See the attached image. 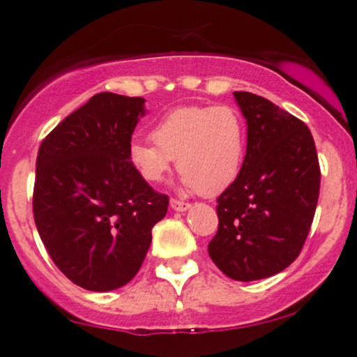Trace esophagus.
Wrapping results in <instances>:
<instances>
[{
    "mask_svg": "<svg viewBox=\"0 0 357 357\" xmlns=\"http://www.w3.org/2000/svg\"><path fill=\"white\" fill-rule=\"evenodd\" d=\"M171 208H173L174 211H186L188 208H190V203H184V202H179V199H171L169 202Z\"/></svg>",
    "mask_w": 357,
    "mask_h": 357,
    "instance_id": "34e87169",
    "label": "esophagus"
}]
</instances>
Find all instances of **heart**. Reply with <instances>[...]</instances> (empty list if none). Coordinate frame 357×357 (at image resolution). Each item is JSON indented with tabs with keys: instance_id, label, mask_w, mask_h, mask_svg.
I'll return each mask as SVG.
<instances>
[{
	"instance_id": "heart-1",
	"label": "heart",
	"mask_w": 357,
	"mask_h": 357,
	"mask_svg": "<svg viewBox=\"0 0 357 357\" xmlns=\"http://www.w3.org/2000/svg\"><path fill=\"white\" fill-rule=\"evenodd\" d=\"M153 142H130V165L146 183L162 181L171 162L186 190L203 196L227 190L240 174L247 151V127L231 105H188L166 114L151 132Z\"/></svg>"
}]
</instances>
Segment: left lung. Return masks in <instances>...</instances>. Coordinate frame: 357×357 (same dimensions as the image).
Here are the masks:
<instances>
[{
  "mask_svg": "<svg viewBox=\"0 0 357 357\" xmlns=\"http://www.w3.org/2000/svg\"><path fill=\"white\" fill-rule=\"evenodd\" d=\"M247 119L240 174L218 196V231L208 245L233 280L267 278L302 252L321 188L314 137L301 119L250 92H235Z\"/></svg>",
  "mask_w": 357,
  "mask_h": 357,
  "instance_id": "obj_1",
  "label": "left lung"
}]
</instances>
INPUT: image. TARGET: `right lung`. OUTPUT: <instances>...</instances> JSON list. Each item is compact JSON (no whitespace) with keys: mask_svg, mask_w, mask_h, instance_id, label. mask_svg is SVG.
<instances>
[{"mask_svg":"<svg viewBox=\"0 0 357 357\" xmlns=\"http://www.w3.org/2000/svg\"><path fill=\"white\" fill-rule=\"evenodd\" d=\"M142 97L100 92L65 117L36 155L33 218L65 277L93 292L130 282L149 250L151 230L169 198L134 166L129 147Z\"/></svg>","mask_w":357,"mask_h":357,"instance_id":"add662e5","label":"right lung"}]
</instances>
